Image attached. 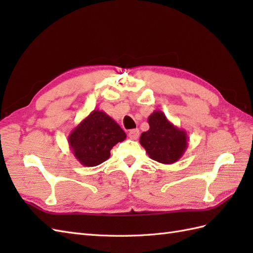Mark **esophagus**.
Listing matches in <instances>:
<instances>
[{
  "label": "esophagus",
  "instance_id": "34e87169",
  "mask_svg": "<svg viewBox=\"0 0 253 253\" xmlns=\"http://www.w3.org/2000/svg\"><path fill=\"white\" fill-rule=\"evenodd\" d=\"M139 135H140L139 129H131L129 132H128V137L132 139V140H136V139H138Z\"/></svg>",
  "mask_w": 253,
  "mask_h": 253
}]
</instances>
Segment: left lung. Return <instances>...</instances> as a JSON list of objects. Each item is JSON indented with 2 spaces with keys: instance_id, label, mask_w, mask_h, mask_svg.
Instances as JSON below:
<instances>
[{
  "instance_id": "1",
  "label": "left lung",
  "mask_w": 253,
  "mask_h": 253,
  "mask_svg": "<svg viewBox=\"0 0 253 253\" xmlns=\"http://www.w3.org/2000/svg\"><path fill=\"white\" fill-rule=\"evenodd\" d=\"M149 130L140 136V144L152 160L162 164L177 162L188 148L187 132L175 126L162 111L155 110L148 117Z\"/></svg>"
}]
</instances>
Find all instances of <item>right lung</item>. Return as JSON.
<instances>
[{
  "mask_svg": "<svg viewBox=\"0 0 253 253\" xmlns=\"http://www.w3.org/2000/svg\"><path fill=\"white\" fill-rule=\"evenodd\" d=\"M125 139V131L112 117L94 110L69 133L68 143L79 163L92 168L109 159L112 148Z\"/></svg>",
  "mask_w": 253,
  "mask_h": 253,
  "instance_id": "add662e5",
  "label": "right lung"
}]
</instances>
